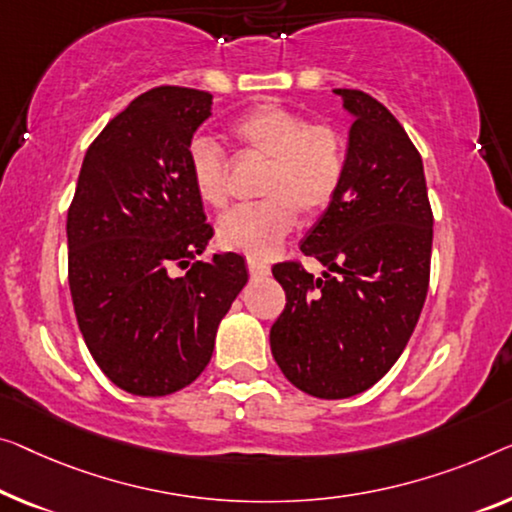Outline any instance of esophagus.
Returning a JSON list of instances; mask_svg holds the SVG:
<instances>
[{
	"instance_id": "1",
	"label": "esophagus",
	"mask_w": 512,
	"mask_h": 512,
	"mask_svg": "<svg viewBox=\"0 0 512 512\" xmlns=\"http://www.w3.org/2000/svg\"><path fill=\"white\" fill-rule=\"evenodd\" d=\"M246 264H248L250 276H255V278H264V276H269V271H271V266H269V264L257 262V259H248Z\"/></svg>"
}]
</instances>
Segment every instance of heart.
I'll use <instances>...</instances> for the list:
<instances>
[{
	"instance_id": "b5f03b06",
	"label": "heart",
	"mask_w": 512,
	"mask_h": 512,
	"mask_svg": "<svg viewBox=\"0 0 512 512\" xmlns=\"http://www.w3.org/2000/svg\"><path fill=\"white\" fill-rule=\"evenodd\" d=\"M232 140L243 154L266 160L255 207L227 213L218 223L225 250L266 259L294 230L296 213L315 220L340 193L347 170L345 137L329 124H312L305 114L278 103H262L232 121ZM188 177L195 195L211 209L227 202V158L207 137L186 149Z\"/></svg>"
}]
</instances>
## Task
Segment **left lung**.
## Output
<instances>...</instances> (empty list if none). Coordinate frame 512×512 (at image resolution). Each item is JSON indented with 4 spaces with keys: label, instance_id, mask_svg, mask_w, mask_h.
I'll return each mask as SVG.
<instances>
[{
    "label": "left lung",
    "instance_id": "8db88e82",
    "mask_svg": "<svg viewBox=\"0 0 512 512\" xmlns=\"http://www.w3.org/2000/svg\"><path fill=\"white\" fill-rule=\"evenodd\" d=\"M354 117L340 193L301 250L326 269L273 266L287 303L271 326L278 368L303 393L352 398L393 368L421 317L432 255L423 160L377 98L335 89ZM336 276L333 277L332 273Z\"/></svg>",
    "mask_w": 512,
    "mask_h": 512
}]
</instances>
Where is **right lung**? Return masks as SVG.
<instances>
[{
    "label": "right lung",
    "mask_w": 512,
    "mask_h": 512,
    "mask_svg": "<svg viewBox=\"0 0 512 512\" xmlns=\"http://www.w3.org/2000/svg\"><path fill=\"white\" fill-rule=\"evenodd\" d=\"M211 101L188 87L137 96L91 142L68 209V287L82 338L112 384L144 398L202 375L220 319L248 282L236 253L189 264L213 236L186 167ZM177 265L189 271L174 277Z\"/></svg>",
    "instance_id": "obj_1"
}]
</instances>
